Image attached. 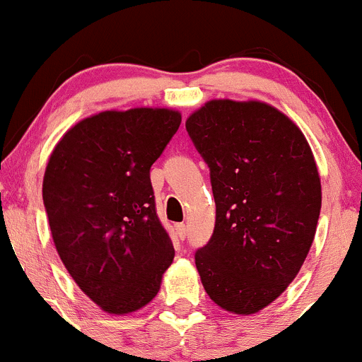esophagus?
Instances as JSON below:
<instances>
[{
    "mask_svg": "<svg viewBox=\"0 0 362 362\" xmlns=\"http://www.w3.org/2000/svg\"><path fill=\"white\" fill-rule=\"evenodd\" d=\"M176 234H177V238L181 239V241L186 238V227H185V223H177V225H176Z\"/></svg>",
    "mask_w": 362,
    "mask_h": 362,
    "instance_id": "esophagus-1",
    "label": "esophagus"
}]
</instances>
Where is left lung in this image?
I'll return each mask as SVG.
<instances>
[{"label": "left lung", "mask_w": 362, "mask_h": 362, "mask_svg": "<svg viewBox=\"0 0 362 362\" xmlns=\"http://www.w3.org/2000/svg\"><path fill=\"white\" fill-rule=\"evenodd\" d=\"M186 130L216 204L213 238L195 255L204 291L228 313H259L287 291L313 243L322 206L313 151L291 117L260 100H209Z\"/></svg>", "instance_id": "8db88e82"}]
</instances>
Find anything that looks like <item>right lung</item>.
I'll return each mask as SVG.
<instances>
[{
	"mask_svg": "<svg viewBox=\"0 0 362 362\" xmlns=\"http://www.w3.org/2000/svg\"><path fill=\"white\" fill-rule=\"evenodd\" d=\"M181 124L167 107L103 110L75 123L45 167L52 241L77 287L105 313L130 315L162 287L174 248L149 169Z\"/></svg>",
	"mask_w": 362,
	"mask_h": 362,
	"instance_id": "add662e5",
	"label": "right lung"
}]
</instances>
